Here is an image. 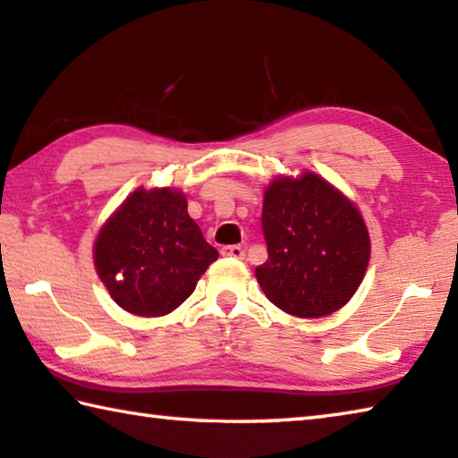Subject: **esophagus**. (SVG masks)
I'll return each mask as SVG.
<instances>
[{"instance_id": "esophagus-1", "label": "esophagus", "mask_w": 458, "mask_h": 458, "mask_svg": "<svg viewBox=\"0 0 458 458\" xmlns=\"http://www.w3.org/2000/svg\"><path fill=\"white\" fill-rule=\"evenodd\" d=\"M221 253L225 258H235V259H242L243 258V248L242 245H223Z\"/></svg>"}]
</instances>
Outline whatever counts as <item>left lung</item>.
Instances as JSON below:
<instances>
[{"label":"left lung","mask_w":458,"mask_h":458,"mask_svg":"<svg viewBox=\"0 0 458 458\" xmlns=\"http://www.w3.org/2000/svg\"><path fill=\"white\" fill-rule=\"evenodd\" d=\"M268 259L256 268L266 297L294 318H326L360 286L370 235L360 210L315 172L278 175L264 190Z\"/></svg>","instance_id":"obj_1"}]
</instances>
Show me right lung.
I'll use <instances>...</instances> for the list:
<instances>
[{
	"instance_id": "add662e5",
	"label": "right lung",
	"mask_w": 458,
	"mask_h": 458,
	"mask_svg": "<svg viewBox=\"0 0 458 458\" xmlns=\"http://www.w3.org/2000/svg\"><path fill=\"white\" fill-rule=\"evenodd\" d=\"M216 258L190 219L186 194L170 186L126 196L94 243L96 272L112 301L140 318L178 309Z\"/></svg>"
}]
</instances>
